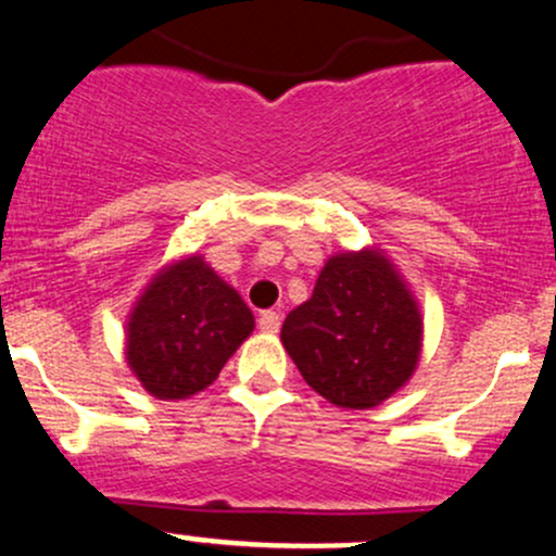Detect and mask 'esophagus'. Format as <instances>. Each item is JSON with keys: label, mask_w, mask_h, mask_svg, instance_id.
I'll list each match as a JSON object with an SVG mask.
<instances>
[{"label": "esophagus", "mask_w": 556, "mask_h": 556, "mask_svg": "<svg viewBox=\"0 0 556 556\" xmlns=\"http://www.w3.org/2000/svg\"><path fill=\"white\" fill-rule=\"evenodd\" d=\"M279 325H282V316L277 314V311H264V314L258 316V329L261 332H279Z\"/></svg>", "instance_id": "1"}]
</instances>
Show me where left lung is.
<instances>
[{
    "label": "left lung",
    "instance_id": "obj_1",
    "mask_svg": "<svg viewBox=\"0 0 556 556\" xmlns=\"http://www.w3.org/2000/svg\"><path fill=\"white\" fill-rule=\"evenodd\" d=\"M282 345L329 404L371 408L412 380L422 311L382 250H343L321 268L314 295L288 314Z\"/></svg>",
    "mask_w": 556,
    "mask_h": 556
}]
</instances>
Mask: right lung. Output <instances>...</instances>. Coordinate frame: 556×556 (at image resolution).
Instances as JSON below:
<instances>
[{
	"instance_id": "add662e5",
	"label": "right lung",
	"mask_w": 556,
	"mask_h": 556,
	"mask_svg": "<svg viewBox=\"0 0 556 556\" xmlns=\"http://www.w3.org/2000/svg\"><path fill=\"white\" fill-rule=\"evenodd\" d=\"M253 327L240 292L203 255H187L163 266L134 303L126 362L150 395L181 401L216 380Z\"/></svg>"
}]
</instances>
